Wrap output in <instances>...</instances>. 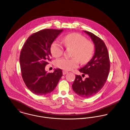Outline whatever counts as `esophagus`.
<instances>
[{"instance_id": "esophagus-1", "label": "esophagus", "mask_w": 130, "mask_h": 130, "mask_svg": "<svg viewBox=\"0 0 130 130\" xmlns=\"http://www.w3.org/2000/svg\"><path fill=\"white\" fill-rule=\"evenodd\" d=\"M68 73V72L66 71H63V72H62V74H63V75H66V74H67Z\"/></svg>"}]
</instances>
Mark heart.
Returning a JSON list of instances; mask_svg holds the SVG:
<instances>
[{
	"mask_svg": "<svg viewBox=\"0 0 130 130\" xmlns=\"http://www.w3.org/2000/svg\"><path fill=\"white\" fill-rule=\"evenodd\" d=\"M62 42L67 48H73L74 50L73 58H61L55 61L57 68L66 71H70L79 66L80 61L82 64H85L92 57L94 51V45L81 34L73 33L64 36ZM50 51L53 56L60 57L63 53L62 46L56 41L53 42L50 47Z\"/></svg>",
	"mask_w": 130,
	"mask_h": 130,
	"instance_id": "obj_1",
	"label": "heart"
}]
</instances>
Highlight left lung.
<instances>
[{
  "label": "left lung",
  "instance_id": "left-lung-1",
  "mask_svg": "<svg viewBox=\"0 0 130 130\" xmlns=\"http://www.w3.org/2000/svg\"><path fill=\"white\" fill-rule=\"evenodd\" d=\"M92 39L95 47L94 54L86 64L79 69L82 75L88 77L82 80L80 75H76L72 85L74 91L83 98L96 94L104 86L110 70V61L107 47L104 42L93 33L84 31Z\"/></svg>",
  "mask_w": 130,
  "mask_h": 130
}]
</instances>
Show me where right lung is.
<instances>
[{
	"label": "right lung",
	"instance_id": "add662e5",
	"mask_svg": "<svg viewBox=\"0 0 130 130\" xmlns=\"http://www.w3.org/2000/svg\"><path fill=\"white\" fill-rule=\"evenodd\" d=\"M63 30L44 29L31 35L23 46L20 56L22 76L33 93L43 95L52 92L62 76L60 69L47 73L45 66L51 61L50 47Z\"/></svg>",
	"mask_w": 130,
	"mask_h": 130
}]
</instances>
